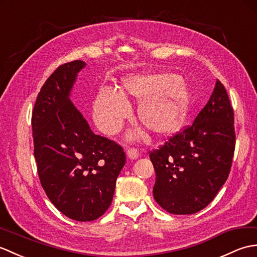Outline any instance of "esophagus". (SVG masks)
Here are the masks:
<instances>
[{"instance_id": "34e87169", "label": "esophagus", "mask_w": 257, "mask_h": 257, "mask_svg": "<svg viewBox=\"0 0 257 257\" xmlns=\"http://www.w3.org/2000/svg\"><path fill=\"white\" fill-rule=\"evenodd\" d=\"M126 154H127V157L130 159H132V161H133V159H138L140 157L139 151L138 150H134V148H131V150H128L126 152Z\"/></svg>"}]
</instances>
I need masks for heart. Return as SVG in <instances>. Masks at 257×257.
Here are the masks:
<instances>
[{"mask_svg": "<svg viewBox=\"0 0 257 257\" xmlns=\"http://www.w3.org/2000/svg\"><path fill=\"white\" fill-rule=\"evenodd\" d=\"M122 93L109 87L101 88L96 96L93 116L104 134L112 135L121 128L131 112L126 96L142 100L138 115L141 123L156 135L177 132L189 110V93L186 84L168 73H144L123 78ZM133 134L128 139H133Z\"/></svg>", "mask_w": 257, "mask_h": 257, "instance_id": "1", "label": "heart"}]
</instances>
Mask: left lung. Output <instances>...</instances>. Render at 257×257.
<instances>
[{
	"label": "left lung",
	"instance_id": "left-lung-1",
	"mask_svg": "<svg viewBox=\"0 0 257 257\" xmlns=\"http://www.w3.org/2000/svg\"><path fill=\"white\" fill-rule=\"evenodd\" d=\"M235 147L234 113L219 80L192 125L150 154L154 199L169 213L206 208L229 176Z\"/></svg>",
	"mask_w": 257,
	"mask_h": 257
}]
</instances>
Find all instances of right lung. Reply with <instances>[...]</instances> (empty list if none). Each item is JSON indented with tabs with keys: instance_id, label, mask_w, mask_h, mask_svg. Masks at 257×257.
I'll list each match as a JSON object with an SVG mask.
<instances>
[{
	"instance_id": "obj_1",
	"label": "right lung",
	"mask_w": 257,
	"mask_h": 257,
	"mask_svg": "<svg viewBox=\"0 0 257 257\" xmlns=\"http://www.w3.org/2000/svg\"><path fill=\"white\" fill-rule=\"evenodd\" d=\"M75 60L57 68L38 93L32 115L34 155L51 203L68 218L87 222L111 206L125 165L123 148L96 135L70 100L78 73Z\"/></svg>"
}]
</instances>
